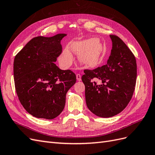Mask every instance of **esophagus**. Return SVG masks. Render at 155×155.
Wrapping results in <instances>:
<instances>
[{
    "label": "esophagus",
    "mask_w": 155,
    "mask_h": 155,
    "mask_svg": "<svg viewBox=\"0 0 155 155\" xmlns=\"http://www.w3.org/2000/svg\"><path fill=\"white\" fill-rule=\"evenodd\" d=\"M76 79H77L78 81H80L81 80V75L79 74H76Z\"/></svg>",
    "instance_id": "34e87169"
}]
</instances>
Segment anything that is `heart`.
Wrapping results in <instances>:
<instances>
[{
  "label": "heart",
  "instance_id": "obj_1",
  "mask_svg": "<svg viewBox=\"0 0 155 155\" xmlns=\"http://www.w3.org/2000/svg\"><path fill=\"white\" fill-rule=\"evenodd\" d=\"M69 48H64L61 54L59 63L64 68H68L72 64L73 52L78 54V59L87 67H94L99 64L104 52V45L97 39H88L74 41Z\"/></svg>",
  "mask_w": 155,
  "mask_h": 155
}]
</instances>
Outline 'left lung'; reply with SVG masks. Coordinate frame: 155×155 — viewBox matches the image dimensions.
<instances>
[{
  "mask_svg": "<svg viewBox=\"0 0 155 155\" xmlns=\"http://www.w3.org/2000/svg\"><path fill=\"white\" fill-rule=\"evenodd\" d=\"M107 64L94 70H85L81 78L85 86L87 106L93 114L110 118L127 106L134 91L137 76V61L132 51L116 35ZM92 79H99L97 85Z\"/></svg>",
  "mask_w": 155,
  "mask_h": 155,
  "instance_id": "left-lung-1",
  "label": "left lung"
}]
</instances>
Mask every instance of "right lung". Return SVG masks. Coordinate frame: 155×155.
Here are the masks:
<instances>
[{
  "label": "right lung",
  "instance_id": "add662e5",
  "mask_svg": "<svg viewBox=\"0 0 155 155\" xmlns=\"http://www.w3.org/2000/svg\"><path fill=\"white\" fill-rule=\"evenodd\" d=\"M66 35L34 37L14 59L18 100L36 118L51 120L58 116L64 109L67 92L76 83V74L61 70L54 63L62 51L61 41Z\"/></svg>",
  "mask_w": 155,
  "mask_h": 155
}]
</instances>
